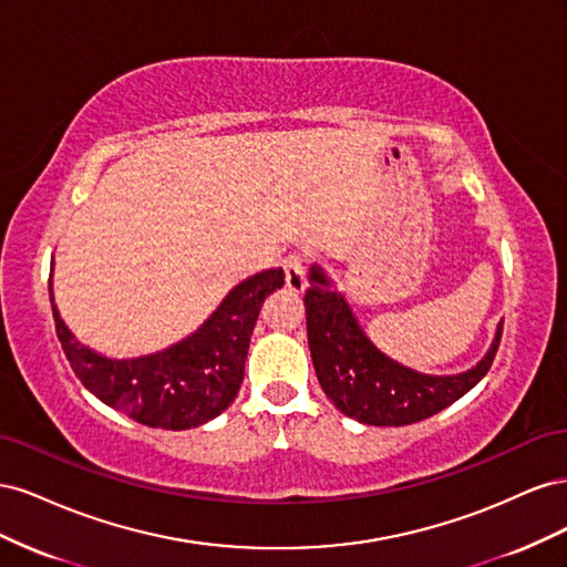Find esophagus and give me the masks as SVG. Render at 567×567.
I'll return each instance as SVG.
<instances>
[{
	"mask_svg": "<svg viewBox=\"0 0 567 567\" xmlns=\"http://www.w3.org/2000/svg\"><path fill=\"white\" fill-rule=\"evenodd\" d=\"M284 271H286V286L290 293H305L307 288V279H305V262L300 255H288L284 260Z\"/></svg>",
	"mask_w": 567,
	"mask_h": 567,
	"instance_id": "esophagus-1",
	"label": "esophagus"
}]
</instances>
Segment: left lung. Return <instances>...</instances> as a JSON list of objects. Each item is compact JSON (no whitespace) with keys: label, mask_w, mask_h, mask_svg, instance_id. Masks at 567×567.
Segmentation results:
<instances>
[{"label":"left lung","mask_w":567,"mask_h":567,"mask_svg":"<svg viewBox=\"0 0 567 567\" xmlns=\"http://www.w3.org/2000/svg\"><path fill=\"white\" fill-rule=\"evenodd\" d=\"M305 315L321 390L338 411L367 425H409L461 400L489 371L504 329L499 321L489 350L473 369L431 375L394 362L373 346L321 265L310 267Z\"/></svg>","instance_id":"left-lung-1"}]
</instances>
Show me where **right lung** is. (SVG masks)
Listing matches in <instances>:
<instances>
[{"label":"right lung","mask_w":567,"mask_h":567,"mask_svg":"<svg viewBox=\"0 0 567 567\" xmlns=\"http://www.w3.org/2000/svg\"><path fill=\"white\" fill-rule=\"evenodd\" d=\"M54 271V260H51ZM284 286V269H265L236 284L198 329L165 350L115 359L80 342L61 319L49 279L56 336L82 385L136 423L186 431L225 411L244 381V367L262 302Z\"/></svg>","instance_id":"add662e5"}]
</instances>
